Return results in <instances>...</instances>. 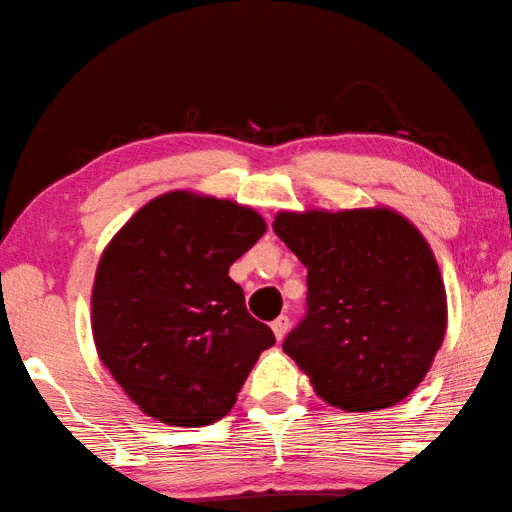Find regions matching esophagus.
Segmentation results:
<instances>
[{"mask_svg": "<svg viewBox=\"0 0 512 512\" xmlns=\"http://www.w3.org/2000/svg\"><path fill=\"white\" fill-rule=\"evenodd\" d=\"M288 327H291V322H288L286 315H280V318L271 322V329H273V333H275V338H277V340H282V338L286 336Z\"/></svg>", "mask_w": 512, "mask_h": 512, "instance_id": "34e87169", "label": "esophagus"}]
</instances>
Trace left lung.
Segmentation results:
<instances>
[{
  "instance_id": "1",
  "label": "left lung",
  "mask_w": 512,
  "mask_h": 512,
  "mask_svg": "<svg viewBox=\"0 0 512 512\" xmlns=\"http://www.w3.org/2000/svg\"><path fill=\"white\" fill-rule=\"evenodd\" d=\"M275 235L306 266V315L284 340L324 403L376 412L421 385L448 327L439 264L392 208L277 212Z\"/></svg>"
}]
</instances>
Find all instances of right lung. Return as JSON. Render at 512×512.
<instances>
[{
  "mask_svg": "<svg viewBox=\"0 0 512 512\" xmlns=\"http://www.w3.org/2000/svg\"><path fill=\"white\" fill-rule=\"evenodd\" d=\"M264 232L253 208L174 190L145 203L102 250L91 331L102 365L147 416L176 427L219 421L275 345L228 275Z\"/></svg>",
  "mask_w": 512,
  "mask_h": 512,
  "instance_id": "add662e5",
  "label": "right lung"
}]
</instances>
